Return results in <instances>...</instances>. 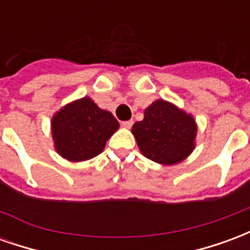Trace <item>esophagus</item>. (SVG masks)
Returning a JSON list of instances; mask_svg holds the SVG:
<instances>
[{"mask_svg": "<svg viewBox=\"0 0 250 250\" xmlns=\"http://www.w3.org/2000/svg\"><path fill=\"white\" fill-rule=\"evenodd\" d=\"M132 120H125V122H122V125L125 127V128H131V125H132Z\"/></svg>", "mask_w": 250, "mask_h": 250, "instance_id": "1", "label": "esophagus"}]
</instances>
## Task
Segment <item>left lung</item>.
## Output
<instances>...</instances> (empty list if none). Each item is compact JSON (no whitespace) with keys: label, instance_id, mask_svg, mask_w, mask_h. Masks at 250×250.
<instances>
[{"label":"left lung","instance_id":"8db88e82","mask_svg":"<svg viewBox=\"0 0 250 250\" xmlns=\"http://www.w3.org/2000/svg\"><path fill=\"white\" fill-rule=\"evenodd\" d=\"M197 131L193 115L167 100L158 99L145 109V118L132 125L131 132L145 157L173 166L193 152Z\"/></svg>","mask_w":250,"mask_h":250}]
</instances>
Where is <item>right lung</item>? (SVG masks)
<instances>
[{
	"mask_svg": "<svg viewBox=\"0 0 250 250\" xmlns=\"http://www.w3.org/2000/svg\"><path fill=\"white\" fill-rule=\"evenodd\" d=\"M118 128L119 122L114 115L99 108L88 96L65 104L51 122L55 150L69 162H83L99 155Z\"/></svg>",
	"mask_w": 250,
	"mask_h": 250,
	"instance_id": "obj_1",
	"label": "right lung"
}]
</instances>
